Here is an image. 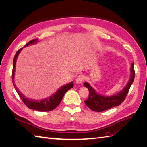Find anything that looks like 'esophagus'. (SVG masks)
I'll return each mask as SVG.
<instances>
[{
	"label": "esophagus",
	"instance_id": "34e87169",
	"mask_svg": "<svg viewBox=\"0 0 147 147\" xmlns=\"http://www.w3.org/2000/svg\"><path fill=\"white\" fill-rule=\"evenodd\" d=\"M84 80V77L82 75H78V76L77 77L76 80H75V82L77 84H80L82 83L83 81Z\"/></svg>",
	"mask_w": 147,
	"mask_h": 147
}]
</instances>
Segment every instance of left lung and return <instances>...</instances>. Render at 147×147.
Returning a JSON list of instances; mask_svg holds the SVG:
<instances>
[{
	"mask_svg": "<svg viewBox=\"0 0 147 147\" xmlns=\"http://www.w3.org/2000/svg\"><path fill=\"white\" fill-rule=\"evenodd\" d=\"M134 77L135 70L134 63H132L131 68L130 80L126 87L118 94L109 97L98 94L88 83H84V86L86 87L89 90L88 98L84 100V103L91 110L97 112H103L104 110L119 105L126 99L131 86L134 82Z\"/></svg>",
	"mask_w": 147,
	"mask_h": 147,
	"instance_id": "obj_1",
	"label": "left lung"
}]
</instances>
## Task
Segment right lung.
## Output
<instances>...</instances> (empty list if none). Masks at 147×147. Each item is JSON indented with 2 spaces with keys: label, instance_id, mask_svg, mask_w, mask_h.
Masks as SVG:
<instances>
[{
  "label": "right lung",
  "instance_id": "1",
  "mask_svg": "<svg viewBox=\"0 0 147 147\" xmlns=\"http://www.w3.org/2000/svg\"><path fill=\"white\" fill-rule=\"evenodd\" d=\"M37 40L38 39L37 38L32 40L29 42L27 44H26L25 47L30 45V44H32L34 42H37ZM22 49H23V48H20V50L17 51L13 61V70H12V76H11L12 82H13V86H14L17 93L18 94L22 101L23 102V103L29 109L37 110V111H40V112H50V111L54 110L60 104V102L61 100L63 99L65 93L69 90H70V89L73 88L74 86L73 82L62 86L54 94L47 99H45L40 100H34L28 99L27 97H25V96L22 94V93H21L18 91V90L14 82V75H15L16 61L18 56L19 53L21 51Z\"/></svg>",
  "mask_w": 147,
  "mask_h": 147
}]
</instances>
